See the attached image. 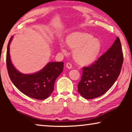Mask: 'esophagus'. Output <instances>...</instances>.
<instances>
[{
	"mask_svg": "<svg viewBox=\"0 0 132 132\" xmlns=\"http://www.w3.org/2000/svg\"><path fill=\"white\" fill-rule=\"evenodd\" d=\"M66 66V68L69 69H71L72 68V65H71V64L70 63H67Z\"/></svg>",
	"mask_w": 132,
	"mask_h": 132,
	"instance_id": "obj_1",
	"label": "esophagus"
}]
</instances>
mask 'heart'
<instances>
[{
	"instance_id": "obj_1",
	"label": "heart",
	"mask_w": 132,
	"mask_h": 132,
	"mask_svg": "<svg viewBox=\"0 0 132 132\" xmlns=\"http://www.w3.org/2000/svg\"><path fill=\"white\" fill-rule=\"evenodd\" d=\"M65 42L69 48L73 50L75 61L81 66H90L95 63L102 46L99 38L82 31H75L69 34L66 37ZM59 47L62 52H66L63 44L60 43Z\"/></svg>"
}]
</instances>
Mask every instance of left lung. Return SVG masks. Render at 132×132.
<instances>
[{
  "mask_svg": "<svg viewBox=\"0 0 132 132\" xmlns=\"http://www.w3.org/2000/svg\"><path fill=\"white\" fill-rule=\"evenodd\" d=\"M123 61L122 49L119 37L111 48L97 61L83 68L81 79L78 84V92L87 100L103 95L120 75Z\"/></svg>",
  "mask_w": 132,
  "mask_h": 132,
  "instance_id": "obj_1",
  "label": "left lung"
}]
</instances>
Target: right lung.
Listing matches in <instances>:
<instances>
[{
	"instance_id": "1",
	"label": "right lung",
	"mask_w": 132,
	"mask_h": 132,
	"mask_svg": "<svg viewBox=\"0 0 132 132\" xmlns=\"http://www.w3.org/2000/svg\"><path fill=\"white\" fill-rule=\"evenodd\" d=\"M13 36L9 42L6 64L10 79L13 84L24 94L37 100L48 98L54 90V84L63 70L62 62H51L43 69L31 74H23L18 71L12 63L10 55V45Z\"/></svg>"
}]
</instances>
